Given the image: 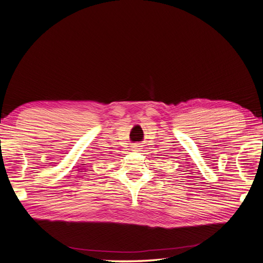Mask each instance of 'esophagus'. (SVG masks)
<instances>
[{"mask_svg":"<svg viewBox=\"0 0 263 263\" xmlns=\"http://www.w3.org/2000/svg\"><path fill=\"white\" fill-rule=\"evenodd\" d=\"M132 149H133L134 151H140V149H141V146H140L139 144H135V145H133Z\"/></svg>","mask_w":263,"mask_h":263,"instance_id":"1","label":"esophagus"}]
</instances>
